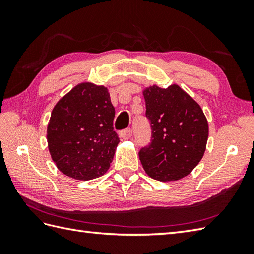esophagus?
<instances>
[{
	"label": "esophagus",
	"instance_id": "obj_1",
	"mask_svg": "<svg viewBox=\"0 0 254 254\" xmlns=\"http://www.w3.org/2000/svg\"><path fill=\"white\" fill-rule=\"evenodd\" d=\"M120 136L123 139H128L132 136V130L131 128H126V130H123L120 132Z\"/></svg>",
	"mask_w": 254,
	"mask_h": 254
}]
</instances>
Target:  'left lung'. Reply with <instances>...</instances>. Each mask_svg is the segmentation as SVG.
I'll return each instance as SVG.
<instances>
[{
  "label": "left lung",
  "instance_id": "obj_1",
  "mask_svg": "<svg viewBox=\"0 0 254 254\" xmlns=\"http://www.w3.org/2000/svg\"><path fill=\"white\" fill-rule=\"evenodd\" d=\"M152 142L139 150L145 172L158 181L185 178L201 161L208 137L202 108L179 85H157L143 90Z\"/></svg>",
  "mask_w": 254,
  "mask_h": 254
}]
</instances>
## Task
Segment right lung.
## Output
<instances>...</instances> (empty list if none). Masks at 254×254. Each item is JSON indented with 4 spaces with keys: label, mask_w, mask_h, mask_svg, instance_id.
I'll return each mask as SVG.
<instances>
[{
    "label": "right lung",
    "mask_w": 254,
    "mask_h": 254,
    "mask_svg": "<svg viewBox=\"0 0 254 254\" xmlns=\"http://www.w3.org/2000/svg\"><path fill=\"white\" fill-rule=\"evenodd\" d=\"M113 108L105 86L79 83L57 102L47 127L48 148L62 174L87 181L105 175L119 137Z\"/></svg>",
    "instance_id": "obj_1"
}]
</instances>
